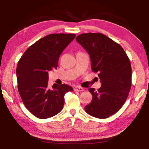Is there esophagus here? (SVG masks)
I'll list each match as a JSON object with an SVG mask.
<instances>
[{
	"label": "esophagus",
	"instance_id": "1",
	"mask_svg": "<svg viewBox=\"0 0 149 149\" xmlns=\"http://www.w3.org/2000/svg\"><path fill=\"white\" fill-rule=\"evenodd\" d=\"M84 91V89H83L82 87H75L74 88V91Z\"/></svg>",
	"mask_w": 149,
	"mask_h": 149
}]
</instances>
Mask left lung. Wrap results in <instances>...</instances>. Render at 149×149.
Returning a JSON list of instances; mask_svg holds the SVG:
<instances>
[{"label": "left lung", "instance_id": "1", "mask_svg": "<svg viewBox=\"0 0 149 149\" xmlns=\"http://www.w3.org/2000/svg\"><path fill=\"white\" fill-rule=\"evenodd\" d=\"M76 41L87 50L91 70L97 73L102 86L89 88L93 99L85 106L87 114L97 118H108L123 107L132 87V66L120 45L100 33L79 35Z\"/></svg>", "mask_w": 149, "mask_h": 149}]
</instances>
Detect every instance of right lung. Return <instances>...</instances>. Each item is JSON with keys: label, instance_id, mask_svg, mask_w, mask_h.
I'll list each match as a JSON object with an SVG mask.
<instances>
[{"label": "right lung", "instance_id": "add662e5", "mask_svg": "<svg viewBox=\"0 0 149 149\" xmlns=\"http://www.w3.org/2000/svg\"><path fill=\"white\" fill-rule=\"evenodd\" d=\"M75 34L52 33L39 39L27 49L17 63V89L27 110L40 119L56 115L62 110L65 93L73 88L66 84L49 87V73L57 69L63 50Z\"/></svg>", "mask_w": 149, "mask_h": 149}]
</instances>
